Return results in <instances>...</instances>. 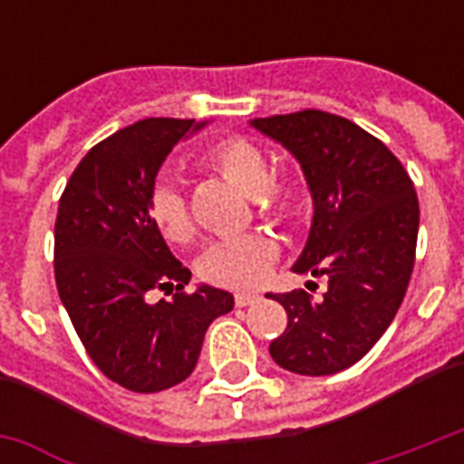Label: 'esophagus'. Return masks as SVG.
Here are the masks:
<instances>
[{"mask_svg": "<svg viewBox=\"0 0 464 464\" xmlns=\"http://www.w3.org/2000/svg\"><path fill=\"white\" fill-rule=\"evenodd\" d=\"M260 301V294H250V291H240V294H236V305L238 308H246V305H253Z\"/></svg>", "mask_w": 464, "mask_h": 464, "instance_id": "1", "label": "esophagus"}]
</instances>
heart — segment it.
<instances>
[{"instance_id":"b5f03b06","label":"heart","mask_w":464,"mask_h":464,"mask_svg":"<svg viewBox=\"0 0 464 464\" xmlns=\"http://www.w3.org/2000/svg\"><path fill=\"white\" fill-rule=\"evenodd\" d=\"M204 163L250 197H262L272 189V163L257 144L243 137L214 141L204 151ZM301 199L304 195L298 182L289 180L275 202V209L279 214H291L301 207ZM149 217L168 243H188L192 238V218L185 197L170 185H159L154 189L149 199ZM276 255L279 250L275 240L253 233L211 246L199 260V275L207 282L228 289H255L272 275Z\"/></svg>"}]
</instances>
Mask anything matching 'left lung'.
Here are the masks:
<instances>
[{
	"instance_id": "obj_1",
	"label": "left lung",
	"mask_w": 464,
	"mask_h": 464,
	"mask_svg": "<svg viewBox=\"0 0 464 464\" xmlns=\"http://www.w3.org/2000/svg\"><path fill=\"white\" fill-rule=\"evenodd\" d=\"M250 127L301 163L313 197L308 240L291 269L327 276L320 301L304 289L267 294L289 315L269 353L291 373H339L371 352L407 294L417 192L397 156L352 120L301 111L255 118Z\"/></svg>"
}]
</instances>
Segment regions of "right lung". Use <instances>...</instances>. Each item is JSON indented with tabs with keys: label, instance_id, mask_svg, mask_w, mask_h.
Here are the masks:
<instances>
[{
	"label": "right lung",
	"instance_id": "add662e5",
	"mask_svg": "<svg viewBox=\"0 0 464 464\" xmlns=\"http://www.w3.org/2000/svg\"><path fill=\"white\" fill-rule=\"evenodd\" d=\"M207 122L149 118L91 149L62 192L54 221V279L91 361L132 392H160L197 366L204 334L233 310L224 289L199 284L175 260L149 217L156 175L180 140ZM179 291L170 302L149 290Z\"/></svg>",
	"mask_w": 464,
	"mask_h": 464
}]
</instances>
